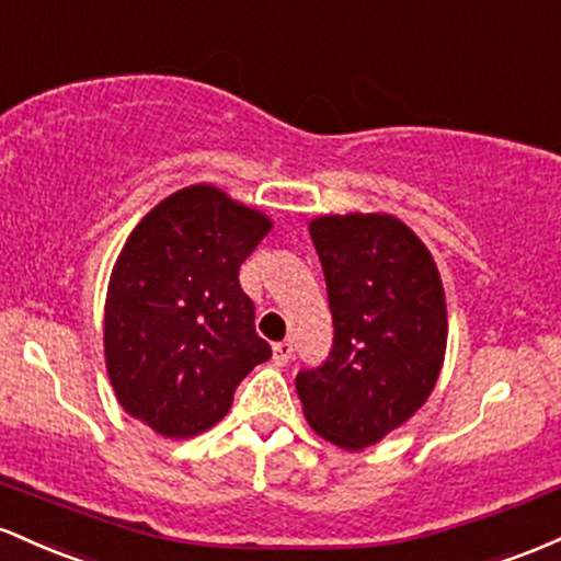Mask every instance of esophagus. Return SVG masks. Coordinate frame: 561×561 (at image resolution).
<instances>
[{
	"label": "esophagus",
	"mask_w": 561,
	"mask_h": 561,
	"mask_svg": "<svg viewBox=\"0 0 561 561\" xmlns=\"http://www.w3.org/2000/svg\"><path fill=\"white\" fill-rule=\"evenodd\" d=\"M291 357H294V342H291V339H283V342H278L273 347V360L278 365H286L288 360H291Z\"/></svg>",
	"instance_id": "1"
}]
</instances>
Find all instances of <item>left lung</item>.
I'll return each instance as SVG.
<instances>
[{
    "instance_id": "left-lung-1",
    "label": "left lung",
    "mask_w": 561,
    "mask_h": 561,
    "mask_svg": "<svg viewBox=\"0 0 561 561\" xmlns=\"http://www.w3.org/2000/svg\"><path fill=\"white\" fill-rule=\"evenodd\" d=\"M323 264L333 347L299 370L297 392L320 437L363 450L405 424L437 383L448 310L430 249L392 214L310 222Z\"/></svg>"
}]
</instances>
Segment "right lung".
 Wrapping results in <instances>:
<instances>
[{
    "label": "right lung",
    "mask_w": 561,
    "mask_h": 561,
    "mask_svg": "<svg viewBox=\"0 0 561 561\" xmlns=\"http://www.w3.org/2000/svg\"><path fill=\"white\" fill-rule=\"evenodd\" d=\"M273 222L214 185L163 198L131 230L105 299V365L129 416L172 439L206 432L273 355L238 270Z\"/></svg>",
    "instance_id": "1"
}]
</instances>
